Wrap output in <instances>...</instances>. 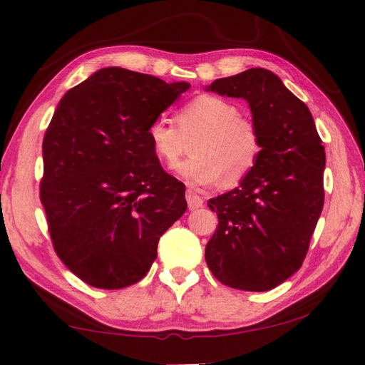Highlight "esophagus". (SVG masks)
Listing matches in <instances>:
<instances>
[{"label":"esophagus","mask_w":365,"mask_h":365,"mask_svg":"<svg viewBox=\"0 0 365 365\" xmlns=\"http://www.w3.org/2000/svg\"><path fill=\"white\" fill-rule=\"evenodd\" d=\"M187 202H188V209L190 211H195V209H200L205 205V201H202L201 196H197L193 191L188 190L187 191Z\"/></svg>","instance_id":"1"}]
</instances>
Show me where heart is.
<instances>
[{
	"instance_id": "heart-1",
	"label": "heart",
	"mask_w": 365,
	"mask_h": 365,
	"mask_svg": "<svg viewBox=\"0 0 365 365\" xmlns=\"http://www.w3.org/2000/svg\"><path fill=\"white\" fill-rule=\"evenodd\" d=\"M178 128L156 117L148 127L153 151L164 164L174 165L185 151L191 156L175 165L178 177L191 187L202 188L220 182L232 187L255 169L261 156L262 141L257 127L240 117L233 103L214 95H200L185 104L177 114Z\"/></svg>"
}]
</instances>
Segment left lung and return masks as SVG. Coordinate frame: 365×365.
<instances>
[{"label": "left lung", "mask_w": 365, "mask_h": 365, "mask_svg": "<svg viewBox=\"0 0 365 365\" xmlns=\"http://www.w3.org/2000/svg\"><path fill=\"white\" fill-rule=\"evenodd\" d=\"M243 98L261 135L257 163L237 188L209 200L219 227L206 246L215 279L267 292L298 270L324 207L325 150L309 108L274 72L248 69L206 86Z\"/></svg>", "instance_id": "1"}]
</instances>
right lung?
Returning a JSON list of instances; mask_svg holds the SVG:
<instances>
[{"mask_svg": "<svg viewBox=\"0 0 365 365\" xmlns=\"http://www.w3.org/2000/svg\"><path fill=\"white\" fill-rule=\"evenodd\" d=\"M188 88L104 67L54 110L43 140L41 205L59 259L91 287L143 279L159 238L187 211L185 185L160 168L148 127Z\"/></svg>", "mask_w": 365, "mask_h": 365, "instance_id": "1", "label": "right lung"}]
</instances>
